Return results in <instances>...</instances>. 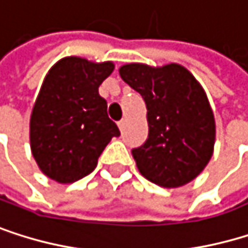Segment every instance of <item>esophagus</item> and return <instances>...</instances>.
Wrapping results in <instances>:
<instances>
[{
    "mask_svg": "<svg viewBox=\"0 0 248 248\" xmlns=\"http://www.w3.org/2000/svg\"><path fill=\"white\" fill-rule=\"evenodd\" d=\"M124 125H125V120H121V121H118V127H120V130H121V131L124 130Z\"/></svg>",
    "mask_w": 248,
    "mask_h": 248,
    "instance_id": "obj_1",
    "label": "esophagus"
}]
</instances>
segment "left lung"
Wrapping results in <instances>:
<instances>
[{"mask_svg":"<svg viewBox=\"0 0 248 248\" xmlns=\"http://www.w3.org/2000/svg\"><path fill=\"white\" fill-rule=\"evenodd\" d=\"M120 77L146 103L149 134L131 151L140 174L163 188L194 180L215 151L216 123L197 78L179 63H127Z\"/></svg>","mask_w":248,"mask_h":248,"instance_id":"left-lung-1","label":"left lung"}]
</instances>
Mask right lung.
I'll return each mask as SVG.
<instances>
[{"label":"right lung","instance_id":"right-lung-1","mask_svg":"<svg viewBox=\"0 0 248 248\" xmlns=\"http://www.w3.org/2000/svg\"><path fill=\"white\" fill-rule=\"evenodd\" d=\"M114 68V62L68 56L47 72L29 121L31 151L47 177L74 183L90 174L110 139L120 136L99 94Z\"/></svg>","mask_w":248,"mask_h":248}]
</instances>
